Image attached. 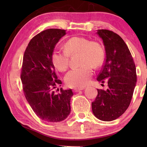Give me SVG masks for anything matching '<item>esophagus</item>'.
Wrapping results in <instances>:
<instances>
[{
  "instance_id": "1",
  "label": "esophagus",
  "mask_w": 147,
  "mask_h": 147,
  "mask_svg": "<svg viewBox=\"0 0 147 147\" xmlns=\"http://www.w3.org/2000/svg\"><path fill=\"white\" fill-rule=\"evenodd\" d=\"M84 89V87H81V88H75L73 89V92H78L80 91H81V90H82Z\"/></svg>"
}]
</instances>
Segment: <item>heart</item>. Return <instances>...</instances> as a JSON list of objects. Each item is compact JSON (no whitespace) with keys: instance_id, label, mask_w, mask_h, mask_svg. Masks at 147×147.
Returning <instances> with one entry per match:
<instances>
[{"instance_id":"heart-1","label":"heart","mask_w":147,"mask_h":147,"mask_svg":"<svg viewBox=\"0 0 147 147\" xmlns=\"http://www.w3.org/2000/svg\"><path fill=\"white\" fill-rule=\"evenodd\" d=\"M78 54L80 67L70 70L65 76L66 85L80 88L86 85L92 76V67L101 66L105 59V52L98 42L90 41L82 36H73L64 45V51L55 49L52 54V61L56 69L60 72L67 70L69 57Z\"/></svg>"}]
</instances>
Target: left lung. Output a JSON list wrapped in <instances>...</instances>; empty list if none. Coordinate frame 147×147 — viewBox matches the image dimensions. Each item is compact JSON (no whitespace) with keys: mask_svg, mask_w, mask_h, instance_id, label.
I'll return each instance as SVG.
<instances>
[{"mask_svg":"<svg viewBox=\"0 0 147 147\" xmlns=\"http://www.w3.org/2000/svg\"><path fill=\"white\" fill-rule=\"evenodd\" d=\"M103 40L105 59L97 76L98 82H107L106 90L97 89L92 103L93 113L98 119L111 121L120 117L128 108L136 86V66L126 43L117 33L98 30Z\"/></svg>","mask_w":147,"mask_h":147,"instance_id":"obj_1","label":"left lung"}]
</instances>
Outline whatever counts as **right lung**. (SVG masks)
<instances>
[{"instance_id": "1", "label": "right lung", "mask_w": 147, "mask_h": 147, "mask_svg": "<svg viewBox=\"0 0 147 147\" xmlns=\"http://www.w3.org/2000/svg\"><path fill=\"white\" fill-rule=\"evenodd\" d=\"M66 30L48 29L30 40L24 51L21 71L24 95L35 114L42 120L55 123L64 120L71 112V89L54 92L61 81L57 79L52 54Z\"/></svg>"}]
</instances>
